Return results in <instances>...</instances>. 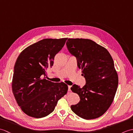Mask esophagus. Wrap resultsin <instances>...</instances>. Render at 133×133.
Segmentation results:
<instances>
[{
	"label": "esophagus",
	"mask_w": 133,
	"mask_h": 133,
	"mask_svg": "<svg viewBox=\"0 0 133 133\" xmlns=\"http://www.w3.org/2000/svg\"><path fill=\"white\" fill-rule=\"evenodd\" d=\"M71 86H68V90H69V91H71Z\"/></svg>",
	"instance_id": "esophagus-1"
}]
</instances>
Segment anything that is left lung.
Here are the masks:
<instances>
[{"label":"left lung","instance_id":"1","mask_svg":"<svg viewBox=\"0 0 133 133\" xmlns=\"http://www.w3.org/2000/svg\"><path fill=\"white\" fill-rule=\"evenodd\" d=\"M66 46L77 58L86 79L82 88L76 84L71 87L80 97L79 102L71 109L83 119H95L109 108L117 91L118 78L113 59L105 48L90 39H68Z\"/></svg>","mask_w":133,"mask_h":133}]
</instances>
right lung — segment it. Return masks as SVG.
Here are the masks:
<instances>
[{"label": "right lung", "instance_id": "add662e5", "mask_svg": "<svg viewBox=\"0 0 133 133\" xmlns=\"http://www.w3.org/2000/svg\"><path fill=\"white\" fill-rule=\"evenodd\" d=\"M67 39H44L26 48L16 59L12 92L19 106L30 117H46L54 110L58 100L66 94V84L52 82L45 76Z\"/></svg>", "mask_w": 133, "mask_h": 133}]
</instances>
